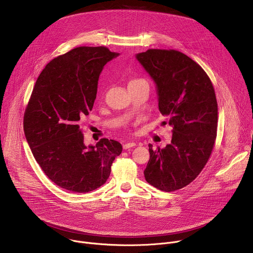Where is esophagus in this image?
<instances>
[{"label": "esophagus", "mask_w": 253, "mask_h": 253, "mask_svg": "<svg viewBox=\"0 0 253 253\" xmlns=\"http://www.w3.org/2000/svg\"><path fill=\"white\" fill-rule=\"evenodd\" d=\"M136 146V143L135 142H128V143H125L123 145V148L125 150L129 149V148H132V147H135Z\"/></svg>", "instance_id": "34e87169"}]
</instances>
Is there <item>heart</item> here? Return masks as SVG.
<instances>
[{"label": "heart", "mask_w": 253, "mask_h": 253, "mask_svg": "<svg viewBox=\"0 0 253 253\" xmlns=\"http://www.w3.org/2000/svg\"><path fill=\"white\" fill-rule=\"evenodd\" d=\"M139 84H147V82L142 78H132L128 82V87L136 86V85H139Z\"/></svg>", "instance_id": "heart-1"}]
</instances>
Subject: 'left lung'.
<instances>
[{
	"label": "left lung",
	"mask_w": 253,
	"mask_h": 253,
	"mask_svg": "<svg viewBox=\"0 0 253 253\" xmlns=\"http://www.w3.org/2000/svg\"><path fill=\"white\" fill-rule=\"evenodd\" d=\"M157 86L158 107L172 126L163 149L149 144L144 176L159 190L171 192L191 183L206 165L217 135L218 109L206 72L176 50L149 49L136 55Z\"/></svg>",
	"instance_id": "1"
}]
</instances>
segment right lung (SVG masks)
<instances>
[{"label":"right lung","mask_w":253,"mask_h":253,"mask_svg":"<svg viewBox=\"0 0 253 253\" xmlns=\"http://www.w3.org/2000/svg\"><path fill=\"white\" fill-rule=\"evenodd\" d=\"M119 54L107 47H77L50 61L41 72L24 114L31 151L46 176L59 187L87 193L110 176L122 152L115 140L85 146L80 123L92 110L99 75Z\"/></svg>","instance_id":"obj_1"}]
</instances>
